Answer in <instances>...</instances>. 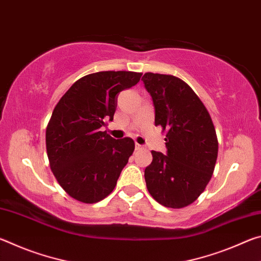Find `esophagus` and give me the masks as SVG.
Masks as SVG:
<instances>
[{"label": "esophagus", "instance_id": "obj_1", "mask_svg": "<svg viewBox=\"0 0 261 261\" xmlns=\"http://www.w3.org/2000/svg\"><path fill=\"white\" fill-rule=\"evenodd\" d=\"M136 149L137 151H140V149H144V146H141L139 144H136Z\"/></svg>", "mask_w": 261, "mask_h": 261}]
</instances>
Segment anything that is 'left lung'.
Here are the masks:
<instances>
[{"instance_id":"obj_1","label":"left lung","mask_w":261,"mask_h":261,"mask_svg":"<svg viewBox=\"0 0 261 261\" xmlns=\"http://www.w3.org/2000/svg\"><path fill=\"white\" fill-rule=\"evenodd\" d=\"M155 125L167 130V153L152 151L145 180L159 204L182 208L204 192L218 158V138L208 112L187 83L170 74L145 73Z\"/></svg>"}]
</instances>
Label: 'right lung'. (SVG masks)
Returning <instances> with one entry per match:
<instances>
[{"mask_svg":"<svg viewBox=\"0 0 261 261\" xmlns=\"http://www.w3.org/2000/svg\"><path fill=\"white\" fill-rule=\"evenodd\" d=\"M140 72L100 71L69 88L46 130L50 169L70 197L85 204L105 199L116 187L135 149L131 138L114 139L101 127L113 121L117 96L140 81Z\"/></svg>","mask_w":261,"mask_h":261,"instance_id":"add662e5","label":"right lung"}]
</instances>
